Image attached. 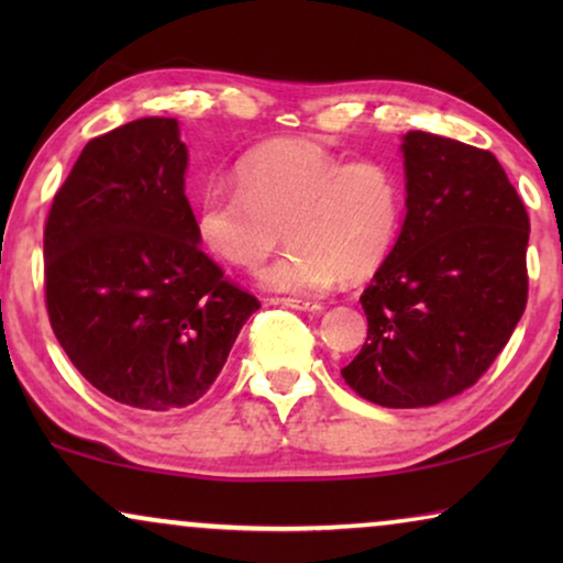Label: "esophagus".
Here are the masks:
<instances>
[{"label":"esophagus","mask_w":563,"mask_h":563,"mask_svg":"<svg viewBox=\"0 0 563 563\" xmlns=\"http://www.w3.org/2000/svg\"><path fill=\"white\" fill-rule=\"evenodd\" d=\"M276 302L289 307V310H299V312H320L322 305L320 302H310V299H297V297H282Z\"/></svg>","instance_id":"1"}]
</instances>
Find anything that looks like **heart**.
Segmentation results:
<instances>
[{"instance_id": "heart-1", "label": "heart", "mask_w": 563, "mask_h": 563, "mask_svg": "<svg viewBox=\"0 0 563 563\" xmlns=\"http://www.w3.org/2000/svg\"><path fill=\"white\" fill-rule=\"evenodd\" d=\"M238 187L210 184L195 205V233L220 264L253 272L284 238L289 251L264 268L261 287L314 295L366 279L402 228L405 191L384 161H349L307 141H276L245 153Z\"/></svg>"}]
</instances>
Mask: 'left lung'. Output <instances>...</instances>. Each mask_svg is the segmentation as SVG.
Returning a JSON list of instances; mask_svg holds the SVG:
<instances>
[{"label":"left lung","instance_id":"1","mask_svg":"<svg viewBox=\"0 0 563 563\" xmlns=\"http://www.w3.org/2000/svg\"><path fill=\"white\" fill-rule=\"evenodd\" d=\"M407 214L361 295L366 343L341 368L358 397L430 407L474 387L528 302L526 205L489 151L405 135Z\"/></svg>","mask_w":563,"mask_h":563}]
</instances>
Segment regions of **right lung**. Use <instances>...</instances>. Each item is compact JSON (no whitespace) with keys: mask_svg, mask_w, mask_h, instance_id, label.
I'll return each instance as SVG.
<instances>
[{"mask_svg":"<svg viewBox=\"0 0 563 563\" xmlns=\"http://www.w3.org/2000/svg\"><path fill=\"white\" fill-rule=\"evenodd\" d=\"M179 122L91 137L43 230L45 310L91 387L141 412L195 405L261 302L199 249Z\"/></svg>","mask_w":563,"mask_h":563,"instance_id":"add662e5","label":"right lung"}]
</instances>
